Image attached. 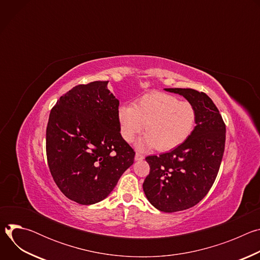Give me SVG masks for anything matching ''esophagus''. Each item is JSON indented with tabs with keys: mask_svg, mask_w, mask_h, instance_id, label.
Wrapping results in <instances>:
<instances>
[{
	"mask_svg": "<svg viewBox=\"0 0 260 260\" xmlns=\"http://www.w3.org/2000/svg\"><path fill=\"white\" fill-rule=\"evenodd\" d=\"M144 159V155H142L141 153H136V155H135V160H137V161H139V160H143Z\"/></svg>",
	"mask_w": 260,
	"mask_h": 260,
	"instance_id": "34e87169",
	"label": "esophagus"
}]
</instances>
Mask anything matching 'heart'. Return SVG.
Returning a JSON list of instances; mask_svg holds the SVG:
<instances>
[{
    "instance_id": "heart-1",
    "label": "heart",
    "mask_w": 260,
    "mask_h": 260,
    "mask_svg": "<svg viewBox=\"0 0 260 260\" xmlns=\"http://www.w3.org/2000/svg\"><path fill=\"white\" fill-rule=\"evenodd\" d=\"M117 121L123 140L131 143L144 129L146 134L137 142L139 149L169 151L191 135L197 112L188 102L174 95L151 92L139 98L134 106L123 104L117 109Z\"/></svg>"
}]
</instances>
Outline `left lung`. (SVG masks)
Returning <instances> with one entry per match:
<instances>
[{
    "instance_id": "1",
    "label": "left lung",
    "mask_w": 260,
    "mask_h": 260,
    "mask_svg": "<svg viewBox=\"0 0 260 260\" xmlns=\"http://www.w3.org/2000/svg\"><path fill=\"white\" fill-rule=\"evenodd\" d=\"M186 99L196 109V126L187 140L159 156H147L150 173L143 183L147 200L157 210L189 209L209 192L225 146V124L213 101L191 88H165Z\"/></svg>"
}]
</instances>
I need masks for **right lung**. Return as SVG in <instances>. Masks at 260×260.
Segmentation results:
<instances>
[{
    "label": "right lung",
    "mask_w": 260,
    "mask_h": 260,
    "mask_svg": "<svg viewBox=\"0 0 260 260\" xmlns=\"http://www.w3.org/2000/svg\"><path fill=\"white\" fill-rule=\"evenodd\" d=\"M108 82L80 84L60 96L46 128L52 178L68 199L80 205L106 199L134 164L135 151L119 131V101Z\"/></svg>",
    "instance_id": "obj_1"
}]
</instances>
